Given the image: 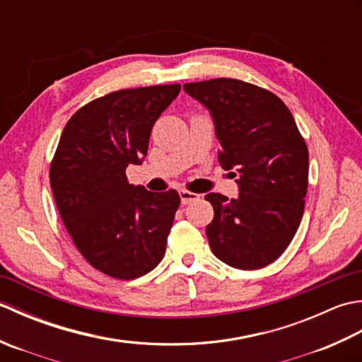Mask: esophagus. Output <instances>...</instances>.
I'll use <instances>...</instances> for the list:
<instances>
[{
  "instance_id": "esophagus-1",
  "label": "esophagus",
  "mask_w": 362,
  "mask_h": 362,
  "mask_svg": "<svg viewBox=\"0 0 362 362\" xmlns=\"http://www.w3.org/2000/svg\"><path fill=\"white\" fill-rule=\"evenodd\" d=\"M179 194H180V201L183 205L196 202V201H199V197H201L199 194L193 193V191H188V189H180Z\"/></svg>"
}]
</instances>
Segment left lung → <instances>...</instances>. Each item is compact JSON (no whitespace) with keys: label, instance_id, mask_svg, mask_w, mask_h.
Here are the masks:
<instances>
[{"label":"left lung","instance_id":"left-lung-1","mask_svg":"<svg viewBox=\"0 0 362 362\" xmlns=\"http://www.w3.org/2000/svg\"><path fill=\"white\" fill-rule=\"evenodd\" d=\"M183 88L210 110L222 148L219 163L240 177L236 199L205 196L214 210L206 226L213 253L243 271L274 263L297 232L308 189V148L294 117L272 91L240 79Z\"/></svg>","mask_w":362,"mask_h":362}]
</instances>
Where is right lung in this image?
<instances>
[{"mask_svg": "<svg viewBox=\"0 0 362 362\" xmlns=\"http://www.w3.org/2000/svg\"><path fill=\"white\" fill-rule=\"evenodd\" d=\"M179 83L112 91L68 119L49 166L60 218L81 255L118 280L151 272L165 255L180 197L129 185L127 165H141L153 122Z\"/></svg>", "mask_w": 362, "mask_h": 362, "instance_id": "1", "label": "right lung"}]
</instances>
